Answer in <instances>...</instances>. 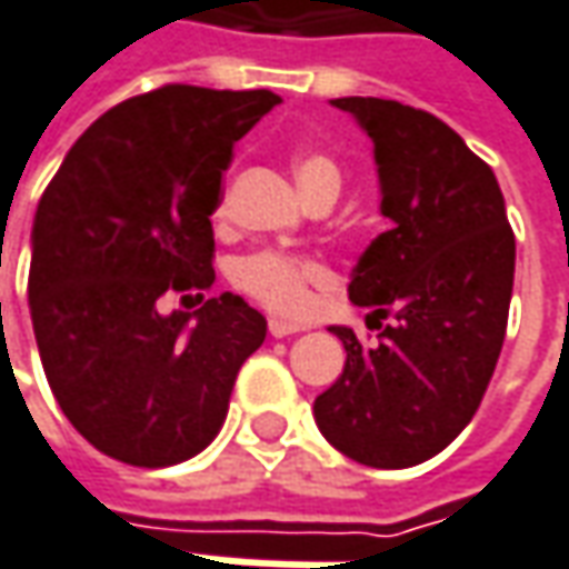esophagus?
<instances>
[{"instance_id":"esophagus-1","label":"esophagus","mask_w":569,"mask_h":569,"mask_svg":"<svg viewBox=\"0 0 569 569\" xmlns=\"http://www.w3.org/2000/svg\"><path fill=\"white\" fill-rule=\"evenodd\" d=\"M269 332H272V339H288V336L303 332V326H297V322H284V319H269Z\"/></svg>"}]
</instances>
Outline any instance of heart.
<instances>
[{
  "label": "heart",
  "instance_id": "obj_1",
  "mask_svg": "<svg viewBox=\"0 0 569 569\" xmlns=\"http://www.w3.org/2000/svg\"><path fill=\"white\" fill-rule=\"evenodd\" d=\"M295 177L297 187L303 189L307 199H313L317 192L326 189H341V170L332 154L307 148L295 154ZM224 211V206H218ZM322 262L300 256V252L284 250H259L237 262V284L240 291H247L252 300H259L262 307H269L274 313L297 317L310 307V288L322 281Z\"/></svg>",
  "mask_w": 569,
  "mask_h": 569
}]
</instances>
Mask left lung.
I'll return each mask as SVG.
<instances>
[{
	"label": "left lung",
	"mask_w": 569,
	"mask_h": 569,
	"mask_svg": "<svg viewBox=\"0 0 569 569\" xmlns=\"http://www.w3.org/2000/svg\"><path fill=\"white\" fill-rule=\"evenodd\" d=\"M373 139L392 228L355 266L348 295L396 317L367 348L332 326L348 361L317 396L322 437L373 469L447 449L488 392L507 336L516 237L493 170L447 122L399 100L339 98Z\"/></svg>",
	"instance_id": "left-lung-1"
}]
</instances>
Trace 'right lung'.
<instances>
[{
	"mask_svg": "<svg viewBox=\"0 0 569 569\" xmlns=\"http://www.w3.org/2000/svg\"><path fill=\"white\" fill-rule=\"evenodd\" d=\"M278 94L164 84L78 139L33 218L28 274L43 373L78 433L139 469L218 437L233 380L266 341L243 297H208L221 173ZM164 296L202 302L160 313Z\"/></svg>",
	"mask_w": 569,
	"mask_h": 569,
	"instance_id": "right-lung-1",
	"label": "right lung"
}]
</instances>
